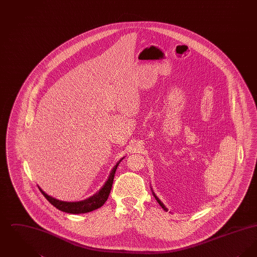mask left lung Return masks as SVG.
Segmentation results:
<instances>
[{
  "label": "left lung",
  "mask_w": 257,
  "mask_h": 257,
  "mask_svg": "<svg viewBox=\"0 0 257 257\" xmlns=\"http://www.w3.org/2000/svg\"><path fill=\"white\" fill-rule=\"evenodd\" d=\"M151 191H152V194H153V196H154V197H155V199H156V200H157V202H158V203H159L160 206H161V207L163 208V209H164V210H165V211H168V208L166 207V206H165V204H164V203H163V202H162V201H161V200H160L159 197H158V196H156V195H155V193H154V192H153V190H152V188H151Z\"/></svg>",
  "instance_id": "obj_1"
}]
</instances>
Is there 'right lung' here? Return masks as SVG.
Wrapping results in <instances>:
<instances>
[{"label":"right lung","instance_id":"add662e5","mask_svg":"<svg viewBox=\"0 0 257 257\" xmlns=\"http://www.w3.org/2000/svg\"><path fill=\"white\" fill-rule=\"evenodd\" d=\"M123 158L119 160L115 164V166L112 168L107 181L105 182L103 187L98 191L97 193L94 194L93 196H89L86 199H84V200L72 201V202L71 201H62V200H59V199H57L53 196L47 195L39 186H38V189L41 192V194L46 197V199L49 201L53 206H55L57 209L61 210L62 212L69 213V214H85V213L91 212L93 210H96L98 208L103 206V204L107 201L109 195H110V190H111L114 173H115V171H116L119 163L121 162Z\"/></svg>","mask_w":257,"mask_h":257}]
</instances>
